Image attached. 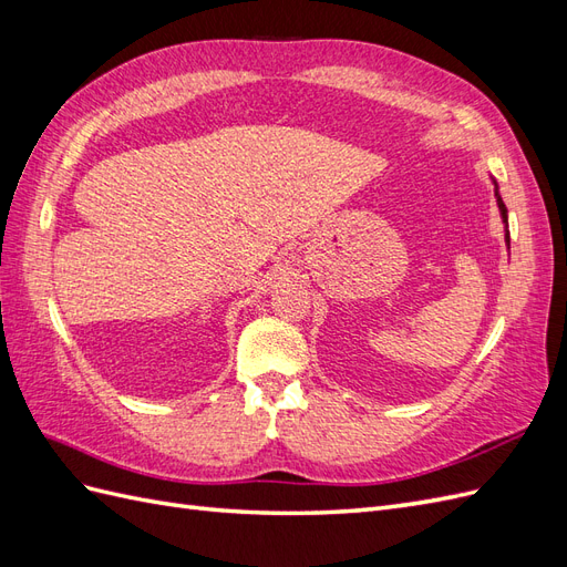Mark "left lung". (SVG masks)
Listing matches in <instances>:
<instances>
[{"label":"left lung","instance_id":"8db88e82","mask_svg":"<svg viewBox=\"0 0 567 567\" xmlns=\"http://www.w3.org/2000/svg\"><path fill=\"white\" fill-rule=\"evenodd\" d=\"M496 184V182H494ZM496 205H499V210H502V217H504V221H506V227H508V210H506V205H504V200H502V196H499V192H496ZM511 241V238H508V231H506V244Z\"/></svg>","mask_w":567,"mask_h":567}]
</instances>
